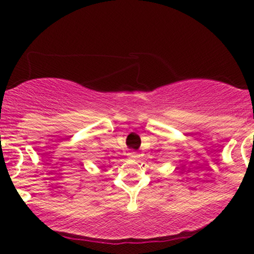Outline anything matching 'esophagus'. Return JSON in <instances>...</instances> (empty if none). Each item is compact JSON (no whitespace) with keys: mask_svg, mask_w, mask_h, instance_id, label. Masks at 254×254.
<instances>
[{"mask_svg":"<svg viewBox=\"0 0 254 254\" xmlns=\"http://www.w3.org/2000/svg\"><path fill=\"white\" fill-rule=\"evenodd\" d=\"M127 155H129V157H131V159H138L139 157L138 151H129V153H127Z\"/></svg>","mask_w":254,"mask_h":254,"instance_id":"obj_1","label":"esophagus"}]
</instances>
